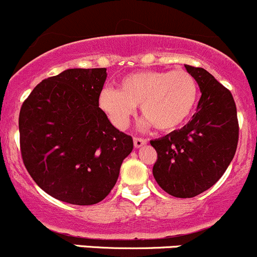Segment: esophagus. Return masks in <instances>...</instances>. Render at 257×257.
Segmentation results:
<instances>
[{"instance_id":"1","label":"esophagus","mask_w":257,"mask_h":257,"mask_svg":"<svg viewBox=\"0 0 257 257\" xmlns=\"http://www.w3.org/2000/svg\"><path fill=\"white\" fill-rule=\"evenodd\" d=\"M147 144V140L146 139H142V137H135L134 139V145L136 148H140Z\"/></svg>"}]
</instances>
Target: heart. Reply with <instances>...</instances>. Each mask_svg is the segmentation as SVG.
Wrapping results in <instances>:
<instances>
[{
    "label": "heart",
    "instance_id": "1",
    "mask_svg": "<svg viewBox=\"0 0 257 257\" xmlns=\"http://www.w3.org/2000/svg\"><path fill=\"white\" fill-rule=\"evenodd\" d=\"M198 100V84L189 71L145 70L126 75L118 90L107 88L99 105L117 127L128 125L136 106L158 131H173L187 122Z\"/></svg>",
    "mask_w": 257,
    "mask_h": 257
}]
</instances>
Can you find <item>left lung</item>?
<instances>
[{
    "instance_id": "obj_1",
    "label": "left lung",
    "mask_w": 257,
    "mask_h": 257,
    "mask_svg": "<svg viewBox=\"0 0 257 257\" xmlns=\"http://www.w3.org/2000/svg\"><path fill=\"white\" fill-rule=\"evenodd\" d=\"M202 96L193 118L178 131L151 141L157 152L153 177L165 192L193 198L216 183L229 167L239 141L231 92L203 68L186 65Z\"/></svg>"
}]
</instances>
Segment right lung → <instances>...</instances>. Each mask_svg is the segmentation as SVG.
Wrapping results in <instances>:
<instances>
[{
    "label": "right lung",
    "instance_id": "obj_1",
    "mask_svg": "<svg viewBox=\"0 0 257 257\" xmlns=\"http://www.w3.org/2000/svg\"><path fill=\"white\" fill-rule=\"evenodd\" d=\"M105 68L68 69L42 80L20 111V146L33 181L53 198L92 205L111 192L134 140L99 107Z\"/></svg>",
    "mask_w": 257,
    "mask_h": 257
}]
</instances>
